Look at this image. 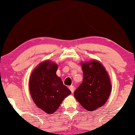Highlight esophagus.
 <instances>
[{
  "instance_id": "esophagus-1",
  "label": "esophagus",
  "mask_w": 135,
  "mask_h": 135,
  "mask_svg": "<svg viewBox=\"0 0 135 135\" xmlns=\"http://www.w3.org/2000/svg\"><path fill=\"white\" fill-rule=\"evenodd\" d=\"M69 89H70V91H71V93H73L74 91H75V87L73 86V85H71V86L69 87Z\"/></svg>"
}]
</instances>
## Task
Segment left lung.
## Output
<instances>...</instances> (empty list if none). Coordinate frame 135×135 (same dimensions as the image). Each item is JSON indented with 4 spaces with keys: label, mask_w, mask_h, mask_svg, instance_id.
I'll return each instance as SVG.
<instances>
[{
    "label": "left lung",
    "mask_w": 135,
    "mask_h": 135,
    "mask_svg": "<svg viewBox=\"0 0 135 135\" xmlns=\"http://www.w3.org/2000/svg\"><path fill=\"white\" fill-rule=\"evenodd\" d=\"M83 82L74 92L76 100L85 109L95 111L108 100L111 82L106 69L99 61L91 60L81 62Z\"/></svg>",
    "instance_id": "8db88e82"
}]
</instances>
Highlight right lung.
Returning a JSON list of instances; mask_svg holds the SVG:
<instances>
[{"instance_id": "add662e5", "label": "right lung", "mask_w": 135, "mask_h": 135, "mask_svg": "<svg viewBox=\"0 0 135 135\" xmlns=\"http://www.w3.org/2000/svg\"><path fill=\"white\" fill-rule=\"evenodd\" d=\"M58 64L46 60L40 62L32 71L29 89L33 102L47 114L55 112L71 91L56 75Z\"/></svg>"}]
</instances>
